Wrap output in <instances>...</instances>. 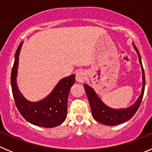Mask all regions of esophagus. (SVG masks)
Masks as SVG:
<instances>
[{"label":"esophagus","mask_w":152,"mask_h":152,"mask_svg":"<svg viewBox=\"0 0 152 152\" xmlns=\"http://www.w3.org/2000/svg\"><path fill=\"white\" fill-rule=\"evenodd\" d=\"M75 78H76V80L77 82L83 83L87 79V73L84 71H79L76 73Z\"/></svg>","instance_id":"esophagus-1"}]
</instances>
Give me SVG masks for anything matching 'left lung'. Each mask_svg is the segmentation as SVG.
<instances>
[{
    "label": "left lung",
    "instance_id": "8db88e82",
    "mask_svg": "<svg viewBox=\"0 0 152 152\" xmlns=\"http://www.w3.org/2000/svg\"><path fill=\"white\" fill-rule=\"evenodd\" d=\"M134 48H135L138 56H139V63H140L141 67H142V88L140 96H139L138 100H136V102L134 103L133 105H132L129 107H127V108L123 109L110 108V107H107L105 103L100 100L92 88H91L88 84H84V89H85L86 94H87L90 105H91L93 117L95 120L102 123V124L107 125V126H116V125L121 124L124 122L128 121L135 115V113L139 109V106H140L142 97L144 95L145 87V77L144 69L142 67V59H141L139 52L135 45H134Z\"/></svg>",
    "mask_w": 152,
    "mask_h": 152
}]
</instances>
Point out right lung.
<instances>
[{"instance_id": "obj_1", "label": "right lung", "mask_w": 152, "mask_h": 152, "mask_svg": "<svg viewBox=\"0 0 152 152\" xmlns=\"http://www.w3.org/2000/svg\"><path fill=\"white\" fill-rule=\"evenodd\" d=\"M23 42L18 46L11 72L12 92L19 112L26 121L35 126L53 128L61 124L67 117L68 96L75 84V75L62 78L45 98L37 102L29 101L23 96L17 87V76L19 56Z\"/></svg>"}]
</instances>
